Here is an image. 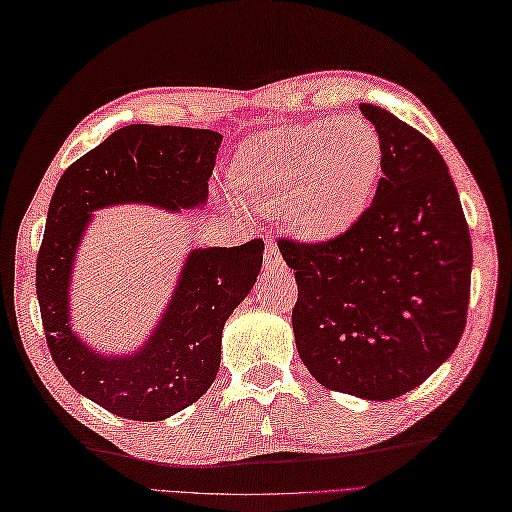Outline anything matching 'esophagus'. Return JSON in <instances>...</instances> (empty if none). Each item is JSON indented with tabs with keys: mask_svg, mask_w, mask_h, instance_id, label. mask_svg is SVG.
Segmentation results:
<instances>
[{
	"mask_svg": "<svg viewBox=\"0 0 512 512\" xmlns=\"http://www.w3.org/2000/svg\"><path fill=\"white\" fill-rule=\"evenodd\" d=\"M263 260H265L267 269H283L285 267V260H283V256H280V249L274 241H271V238H267V243H265Z\"/></svg>",
	"mask_w": 512,
	"mask_h": 512,
	"instance_id": "34e87169",
	"label": "esophagus"
}]
</instances>
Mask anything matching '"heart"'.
I'll return each instance as SVG.
<instances>
[{"label":"heart","mask_w":512,"mask_h":512,"mask_svg":"<svg viewBox=\"0 0 512 512\" xmlns=\"http://www.w3.org/2000/svg\"><path fill=\"white\" fill-rule=\"evenodd\" d=\"M382 139L362 117L289 125L249 141L234 183L254 210L283 212L302 238L344 232L369 205L382 172Z\"/></svg>","instance_id":"b5f03b06"}]
</instances>
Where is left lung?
Masks as SVG:
<instances>
[{"label":"left lung","mask_w":512,"mask_h":512,"mask_svg":"<svg viewBox=\"0 0 512 512\" xmlns=\"http://www.w3.org/2000/svg\"><path fill=\"white\" fill-rule=\"evenodd\" d=\"M382 139L371 205L327 241L278 238L294 269L296 347L331 391L393 400L455 351L471 298L473 245L442 154L413 125L362 103Z\"/></svg>","instance_id":"obj_1"}]
</instances>
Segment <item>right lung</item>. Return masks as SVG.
Instances as JSON below:
<instances>
[{"label":"right lung","instance_id":"add662e5","mask_svg":"<svg viewBox=\"0 0 512 512\" xmlns=\"http://www.w3.org/2000/svg\"><path fill=\"white\" fill-rule=\"evenodd\" d=\"M221 141L212 130L125 125L72 163L52 194L35 280L50 356L72 389L119 417L159 422L212 387L225 320L254 287L265 243L194 249L145 347L103 358L68 322L70 271L83 229L92 212L108 205L150 203L179 212L207 203Z\"/></svg>","mask_w":512,"mask_h":512}]
</instances>
